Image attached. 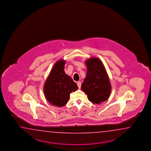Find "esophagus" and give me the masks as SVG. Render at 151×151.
I'll return each instance as SVG.
<instances>
[{
	"mask_svg": "<svg viewBox=\"0 0 151 151\" xmlns=\"http://www.w3.org/2000/svg\"><path fill=\"white\" fill-rule=\"evenodd\" d=\"M81 82H78V83H77V85H78V87H79V88H80V87H81Z\"/></svg>",
	"mask_w": 151,
	"mask_h": 151,
	"instance_id": "esophagus-1",
	"label": "esophagus"
}]
</instances>
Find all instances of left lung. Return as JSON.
I'll use <instances>...</instances> for the list:
<instances>
[{
  "label": "left lung",
  "mask_w": 151,
  "mask_h": 151,
  "mask_svg": "<svg viewBox=\"0 0 151 151\" xmlns=\"http://www.w3.org/2000/svg\"><path fill=\"white\" fill-rule=\"evenodd\" d=\"M86 77L81 86V90L93 104H99L109 99L111 92L109 77L99 58H91L85 61Z\"/></svg>",
  "instance_id": "obj_1"
}]
</instances>
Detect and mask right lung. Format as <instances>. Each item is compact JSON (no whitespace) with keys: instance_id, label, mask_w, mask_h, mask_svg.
Wrapping results in <instances>:
<instances>
[{"instance_id":"right-lung-1","label":"right lung","mask_w":151,"mask_h":151,"mask_svg":"<svg viewBox=\"0 0 151 151\" xmlns=\"http://www.w3.org/2000/svg\"><path fill=\"white\" fill-rule=\"evenodd\" d=\"M65 60L57 61L44 86L45 98L52 105L63 107L68 103L70 94L78 90L77 84L65 73Z\"/></svg>"}]
</instances>
